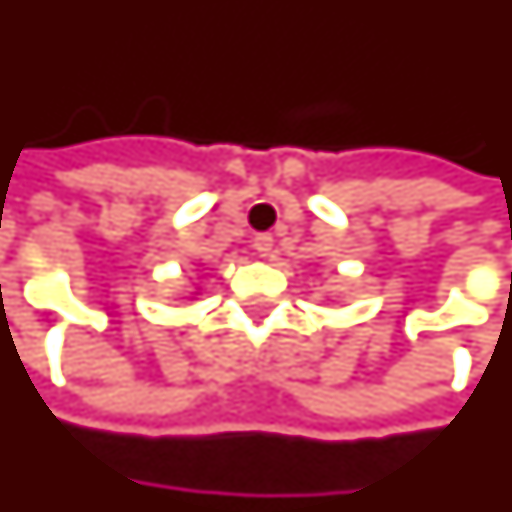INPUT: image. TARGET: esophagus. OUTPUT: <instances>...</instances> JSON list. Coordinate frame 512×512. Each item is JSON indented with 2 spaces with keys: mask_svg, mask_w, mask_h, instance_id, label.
Wrapping results in <instances>:
<instances>
[{
  "mask_svg": "<svg viewBox=\"0 0 512 512\" xmlns=\"http://www.w3.org/2000/svg\"><path fill=\"white\" fill-rule=\"evenodd\" d=\"M272 245H275L272 234H256V237H253V248H256L259 256H270Z\"/></svg>",
  "mask_w": 512,
  "mask_h": 512,
  "instance_id": "obj_1",
  "label": "esophagus"
}]
</instances>
